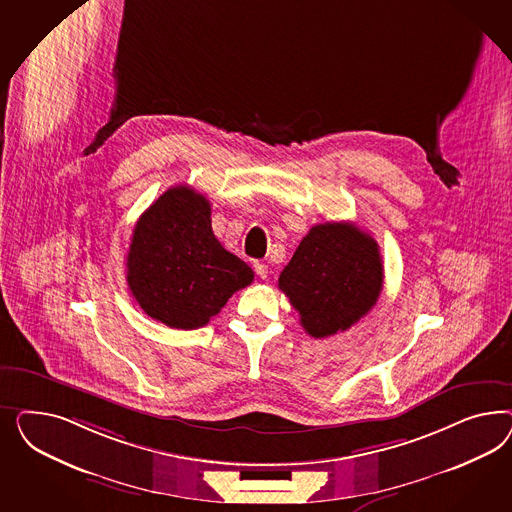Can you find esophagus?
<instances>
[{
	"mask_svg": "<svg viewBox=\"0 0 512 512\" xmlns=\"http://www.w3.org/2000/svg\"><path fill=\"white\" fill-rule=\"evenodd\" d=\"M253 268H255V274H257L259 278L264 279L268 276V266H266V264L255 261V263H253Z\"/></svg>",
	"mask_w": 512,
	"mask_h": 512,
	"instance_id": "obj_1",
	"label": "esophagus"
}]
</instances>
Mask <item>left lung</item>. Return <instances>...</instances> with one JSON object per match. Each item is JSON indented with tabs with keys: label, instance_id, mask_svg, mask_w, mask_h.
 Instances as JSON below:
<instances>
[{
	"label": "left lung",
	"instance_id": "8db88e82",
	"mask_svg": "<svg viewBox=\"0 0 512 512\" xmlns=\"http://www.w3.org/2000/svg\"><path fill=\"white\" fill-rule=\"evenodd\" d=\"M279 289L313 338H328L372 310L383 289V261L372 236L347 221L311 227L279 274Z\"/></svg>",
	"mask_w": 512,
	"mask_h": 512
}]
</instances>
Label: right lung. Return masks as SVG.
I'll use <instances>...</instances> for the list:
<instances>
[{"instance_id":"1","label":"right lung","mask_w":512,"mask_h":512,"mask_svg":"<svg viewBox=\"0 0 512 512\" xmlns=\"http://www.w3.org/2000/svg\"><path fill=\"white\" fill-rule=\"evenodd\" d=\"M208 199L191 187L165 191L139 217L127 253V285L140 308L171 328H201L253 281L221 246Z\"/></svg>"}]
</instances>
